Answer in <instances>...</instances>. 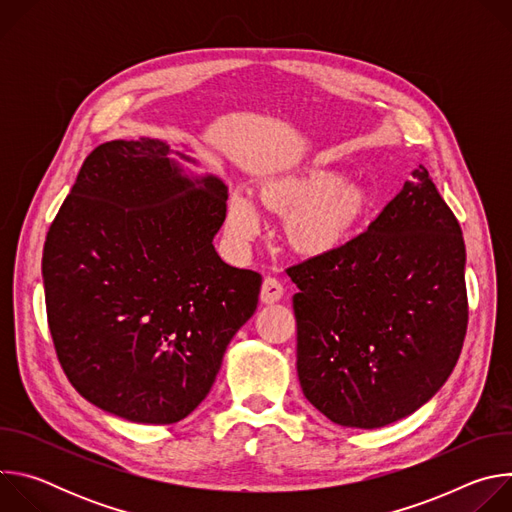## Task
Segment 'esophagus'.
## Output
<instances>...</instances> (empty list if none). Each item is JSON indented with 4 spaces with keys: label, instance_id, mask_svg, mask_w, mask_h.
Segmentation results:
<instances>
[{
    "label": "esophagus",
    "instance_id": "1",
    "mask_svg": "<svg viewBox=\"0 0 512 512\" xmlns=\"http://www.w3.org/2000/svg\"><path fill=\"white\" fill-rule=\"evenodd\" d=\"M283 298V285L275 277H265L261 285V302L263 304H275Z\"/></svg>",
    "mask_w": 512,
    "mask_h": 512
}]
</instances>
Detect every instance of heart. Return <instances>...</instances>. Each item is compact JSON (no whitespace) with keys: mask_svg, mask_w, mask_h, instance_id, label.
I'll return each mask as SVG.
<instances>
[{"mask_svg":"<svg viewBox=\"0 0 512 512\" xmlns=\"http://www.w3.org/2000/svg\"><path fill=\"white\" fill-rule=\"evenodd\" d=\"M263 202L289 214L285 237L289 247L306 257L332 255L346 247L371 212L369 188L346 180V172L330 166H310L269 180ZM261 227V210L251 194L237 190L227 204V231L237 243L251 241Z\"/></svg>","mask_w":512,"mask_h":512,"instance_id":"obj_1","label":"heart"}]
</instances>
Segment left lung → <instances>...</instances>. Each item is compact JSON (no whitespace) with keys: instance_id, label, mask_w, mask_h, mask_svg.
<instances>
[{"instance_id":"1","label":"left lung","mask_w":512,"mask_h":512,"mask_svg":"<svg viewBox=\"0 0 512 512\" xmlns=\"http://www.w3.org/2000/svg\"><path fill=\"white\" fill-rule=\"evenodd\" d=\"M362 235L287 269L298 285V379L344 427L377 429L427 403L468 326L466 245L419 166Z\"/></svg>"}]
</instances>
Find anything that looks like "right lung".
I'll use <instances>...</instances> for the list:
<instances>
[{
    "mask_svg": "<svg viewBox=\"0 0 512 512\" xmlns=\"http://www.w3.org/2000/svg\"><path fill=\"white\" fill-rule=\"evenodd\" d=\"M162 139H115L85 160L46 235L42 277L62 369L89 403L166 425L208 395L261 275L218 257L227 184Z\"/></svg>",
    "mask_w": 512,
    "mask_h": 512,
    "instance_id": "right-lung-1",
    "label": "right lung"
}]
</instances>
